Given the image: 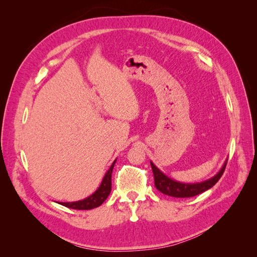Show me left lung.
<instances>
[{
    "label": "left lung",
    "instance_id": "8db88e82",
    "mask_svg": "<svg viewBox=\"0 0 257 257\" xmlns=\"http://www.w3.org/2000/svg\"><path fill=\"white\" fill-rule=\"evenodd\" d=\"M151 167H152V172L154 176V185L160 192L168 196H173V197H179V198H184V197H193L199 195L203 192L209 190L212 186L220 180V178L222 177L225 168H226V163H225L222 169L220 170V173L213 178L209 179L207 181H204L201 183H194V184H189V183H180L172 180L168 177H166L164 174H163L159 168L154 166L153 163H151Z\"/></svg>",
    "mask_w": 257,
    "mask_h": 257
}]
</instances>
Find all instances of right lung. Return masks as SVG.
Wrapping results in <instances>:
<instances>
[{"label":"right lung","mask_w":257,"mask_h":257,"mask_svg":"<svg viewBox=\"0 0 257 257\" xmlns=\"http://www.w3.org/2000/svg\"><path fill=\"white\" fill-rule=\"evenodd\" d=\"M114 163L115 161L112 163V165L110 166L109 170H108L103 179L102 184H100V186L94 194H92V195L89 196L88 198L79 200V201H75V203H60V204L67 208L76 209V210H90L102 205L111 191V174H112Z\"/></svg>","instance_id":"right-lung-1"}]
</instances>
